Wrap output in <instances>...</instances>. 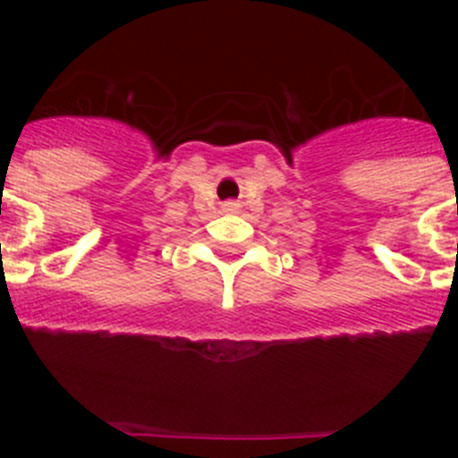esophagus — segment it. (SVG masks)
<instances>
[{
	"mask_svg": "<svg viewBox=\"0 0 458 458\" xmlns=\"http://www.w3.org/2000/svg\"><path fill=\"white\" fill-rule=\"evenodd\" d=\"M241 208V204H238L236 199H229V201H225V210H229V213H233V210H238Z\"/></svg>",
	"mask_w": 458,
	"mask_h": 458,
	"instance_id": "obj_1",
	"label": "esophagus"
}]
</instances>
